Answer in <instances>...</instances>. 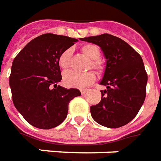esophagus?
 I'll list each match as a JSON object with an SVG mask.
<instances>
[{
  "mask_svg": "<svg viewBox=\"0 0 161 161\" xmlns=\"http://www.w3.org/2000/svg\"><path fill=\"white\" fill-rule=\"evenodd\" d=\"M87 92H88V89H81L80 90V93H82V94L87 93Z\"/></svg>",
  "mask_w": 161,
  "mask_h": 161,
  "instance_id": "esophagus-1",
  "label": "esophagus"
}]
</instances>
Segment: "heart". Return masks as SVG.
I'll use <instances>...</instances> for the list:
<instances>
[{
    "instance_id": "b5f03b06",
    "label": "heart",
    "mask_w": 161,
    "mask_h": 161,
    "mask_svg": "<svg viewBox=\"0 0 161 161\" xmlns=\"http://www.w3.org/2000/svg\"><path fill=\"white\" fill-rule=\"evenodd\" d=\"M80 50L82 53L90 59V62L87 65V69L93 68L99 75H102L105 71L104 62L100 59L101 56V49L99 46L93 43H86L84 44ZM72 50L70 48L64 50L60 53L58 59V64L60 68L63 70H67L71 65ZM96 76L93 71L86 72L83 74L76 73V72L69 71L65 73L63 75V83L69 87H76V88H82L85 86L91 85L95 80Z\"/></svg>"
}]
</instances>
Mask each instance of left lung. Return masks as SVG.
I'll use <instances>...</instances> for the list:
<instances>
[{
    "mask_svg": "<svg viewBox=\"0 0 161 161\" xmlns=\"http://www.w3.org/2000/svg\"><path fill=\"white\" fill-rule=\"evenodd\" d=\"M101 47L107 66L101 85L100 103L90 108L93 119L101 126L117 128L129 123L137 115L147 93V74L142 58L119 37L103 34L81 38Z\"/></svg>",
    "mask_w": 161,
    "mask_h": 161,
    "instance_id": "8db88e82",
    "label": "left lung"
}]
</instances>
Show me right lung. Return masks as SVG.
I'll use <instances>...</instances> for the list:
<instances>
[{
	"mask_svg": "<svg viewBox=\"0 0 161 161\" xmlns=\"http://www.w3.org/2000/svg\"><path fill=\"white\" fill-rule=\"evenodd\" d=\"M77 42L64 35L44 34L28 42L14 59L9 85L14 107L30 125L40 129L59 126L66 119L68 104L81 93L59 86L58 59Z\"/></svg>",
	"mask_w": 161,
	"mask_h": 161,
	"instance_id": "add662e5",
	"label": "right lung"
}]
</instances>
